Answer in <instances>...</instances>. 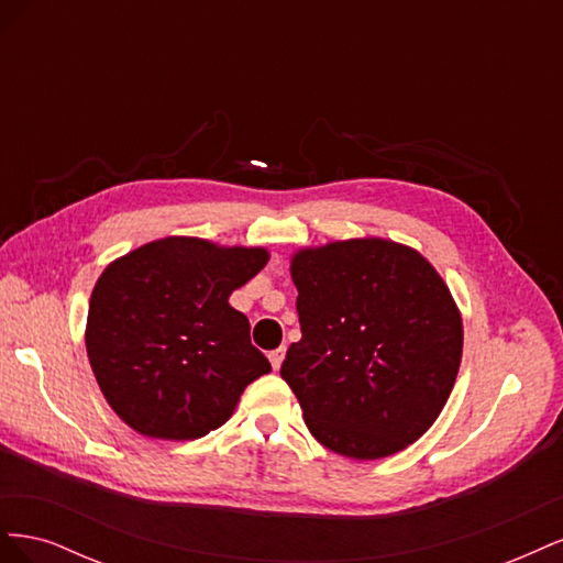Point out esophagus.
I'll list each match as a JSON object with an SVG mask.
<instances>
[{"mask_svg": "<svg viewBox=\"0 0 563 563\" xmlns=\"http://www.w3.org/2000/svg\"><path fill=\"white\" fill-rule=\"evenodd\" d=\"M284 354H286V350H284V347H277V350H272V352L267 354V356H269V364H272V368H275V371H279V368H282Z\"/></svg>", "mask_w": 563, "mask_h": 563, "instance_id": "34e87169", "label": "esophagus"}]
</instances>
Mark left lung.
Segmentation results:
<instances>
[{
    "label": "left lung",
    "instance_id": "8db88e82",
    "mask_svg": "<svg viewBox=\"0 0 563 563\" xmlns=\"http://www.w3.org/2000/svg\"><path fill=\"white\" fill-rule=\"evenodd\" d=\"M302 338L282 378L321 446L354 460L399 453L432 428L460 360L463 319L428 258L380 236L291 258Z\"/></svg>",
    "mask_w": 563,
    "mask_h": 563
}]
</instances>
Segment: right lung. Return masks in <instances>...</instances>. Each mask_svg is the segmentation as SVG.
Wrapping results in <instances>:
<instances>
[{
    "mask_svg": "<svg viewBox=\"0 0 563 563\" xmlns=\"http://www.w3.org/2000/svg\"><path fill=\"white\" fill-rule=\"evenodd\" d=\"M263 246L164 236L112 261L89 300L87 354L100 391L131 430L199 439L272 371L249 319L228 302L267 265Z\"/></svg>",
    "mask_w": 563,
    "mask_h": 563,
    "instance_id": "obj_1",
    "label": "right lung"
}]
</instances>
